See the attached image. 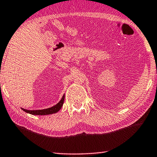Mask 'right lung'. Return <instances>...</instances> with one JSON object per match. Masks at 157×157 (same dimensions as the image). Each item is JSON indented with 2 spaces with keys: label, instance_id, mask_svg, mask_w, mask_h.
I'll list each match as a JSON object with an SVG mask.
<instances>
[{
  "label": "right lung",
  "instance_id": "right-lung-1",
  "mask_svg": "<svg viewBox=\"0 0 157 157\" xmlns=\"http://www.w3.org/2000/svg\"><path fill=\"white\" fill-rule=\"evenodd\" d=\"M64 98L65 95H63V97L62 98L59 102L57 103V105H55L53 107H50V108H48V109H41V110H27L25 109L21 108L22 110H23L26 113L33 114V115H41V116H44V115H49V114H52V113H57V111H59L61 108L63 106V101H64Z\"/></svg>",
  "mask_w": 157,
  "mask_h": 157
}]
</instances>
